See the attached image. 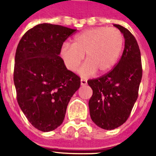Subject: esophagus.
<instances>
[{
	"label": "esophagus",
	"instance_id": "34e87169",
	"mask_svg": "<svg viewBox=\"0 0 156 156\" xmlns=\"http://www.w3.org/2000/svg\"><path fill=\"white\" fill-rule=\"evenodd\" d=\"M87 84V81L85 80V79H81V85L85 86Z\"/></svg>",
	"mask_w": 156,
	"mask_h": 156
}]
</instances>
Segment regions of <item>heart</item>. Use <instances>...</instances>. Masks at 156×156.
Masks as SVG:
<instances>
[{
	"instance_id": "obj_1",
	"label": "heart",
	"mask_w": 156,
	"mask_h": 156,
	"mask_svg": "<svg viewBox=\"0 0 156 156\" xmlns=\"http://www.w3.org/2000/svg\"><path fill=\"white\" fill-rule=\"evenodd\" d=\"M124 45L123 34L116 28L98 27L78 33L72 44L61 46V56L69 70L76 71L85 55L86 62L79 69L87 78L99 71L106 73L116 64Z\"/></svg>"
}]
</instances>
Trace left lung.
<instances>
[{
    "label": "left lung",
    "mask_w": 156,
    "mask_h": 156,
    "mask_svg": "<svg viewBox=\"0 0 156 156\" xmlns=\"http://www.w3.org/2000/svg\"><path fill=\"white\" fill-rule=\"evenodd\" d=\"M125 38L120 61L108 73L87 81L93 90L89 100L90 118L100 128L111 130L123 125L138 96L143 68L138 42L131 32L114 24Z\"/></svg>",
    "instance_id": "obj_1"
}]
</instances>
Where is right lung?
<instances>
[{
  "label": "right lung",
  "mask_w": 156,
  "mask_h": 156,
  "mask_svg": "<svg viewBox=\"0 0 156 156\" xmlns=\"http://www.w3.org/2000/svg\"><path fill=\"white\" fill-rule=\"evenodd\" d=\"M76 30L43 23L28 30L15 53L13 82L22 111L35 128L54 130L62 124L80 78L61 56L63 43Z\"/></svg>",
  "instance_id": "obj_1"
}]
</instances>
